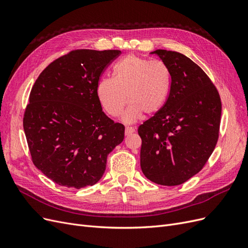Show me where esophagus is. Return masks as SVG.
<instances>
[{"label": "esophagus", "instance_id": "esophagus-1", "mask_svg": "<svg viewBox=\"0 0 248 248\" xmlns=\"http://www.w3.org/2000/svg\"><path fill=\"white\" fill-rule=\"evenodd\" d=\"M134 132V128H132V127H126L125 128V136H130V134H132Z\"/></svg>", "mask_w": 248, "mask_h": 248}]
</instances>
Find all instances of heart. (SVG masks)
I'll use <instances>...</instances> for the list:
<instances>
[{
    "label": "heart",
    "instance_id": "1",
    "mask_svg": "<svg viewBox=\"0 0 248 248\" xmlns=\"http://www.w3.org/2000/svg\"><path fill=\"white\" fill-rule=\"evenodd\" d=\"M114 78H102L96 94L102 108L111 118L121 116L127 99L130 106L123 115L125 123H134L142 112L153 115L166 103L170 88V74L160 61L128 55L112 68Z\"/></svg>",
    "mask_w": 248,
    "mask_h": 248
}]
</instances>
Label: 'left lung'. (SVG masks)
<instances>
[{"label":"left lung","mask_w":248,"mask_h":248,"mask_svg":"<svg viewBox=\"0 0 248 248\" xmlns=\"http://www.w3.org/2000/svg\"><path fill=\"white\" fill-rule=\"evenodd\" d=\"M170 88L163 107L139 127L140 168L156 184L180 185L205 167L219 138L221 100L199 65L178 51L157 49Z\"/></svg>","instance_id":"1"}]
</instances>
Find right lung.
Listing matches in <instances>:
<instances>
[{
  "label": "right lung",
  "mask_w": 248,
  "mask_h": 248,
  "mask_svg": "<svg viewBox=\"0 0 248 248\" xmlns=\"http://www.w3.org/2000/svg\"><path fill=\"white\" fill-rule=\"evenodd\" d=\"M121 50L76 49L44 69L30 93L24 130L35 167L68 188L94 185L125 127L102 111L96 87Z\"/></svg>",
  "instance_id": "1"
}]
</instances>
